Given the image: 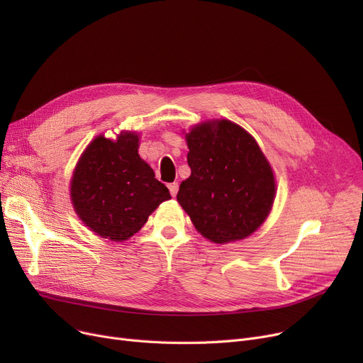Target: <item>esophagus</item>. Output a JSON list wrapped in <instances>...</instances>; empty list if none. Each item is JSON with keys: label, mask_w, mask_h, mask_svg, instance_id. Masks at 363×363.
Returning a JSON list of instances; mask_svg holds the SVG:
<instances>
[{"label": "esophagus", "mask_w": 363, "mask_h": 363, "mask_svg": "<svg viewBox=\"0 0 363 363\" xmlns=\"http://www.w3.org/2000/svg\"><path fill=\"white\" fill-rule=\"evenodd\" d=\"M178 182H172V184H169V191H170V194H172V197H177V194H178Z\"/></svg>", "instance_id": "obj_1"}]
</instances>
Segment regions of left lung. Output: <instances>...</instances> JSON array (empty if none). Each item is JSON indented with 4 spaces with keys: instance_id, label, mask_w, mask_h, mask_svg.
Wrapping results in <instances>:
<instances>
[{
    "instance_id": "8db88e82",
    "label": "left lung",
    "mask_w": 363,
    "mask_h": 363,
    "mask_svg": "<svg viewBox=\"0 0 363 363\" xmlns=\"http://www.w3.org/2000/svg\"><path fill=\"white\" fill-rule=\"evenodd\" d=\"M186 144L191 175L177 199L196 230L218 244L249 237L275 196L272 169L255 138L230 121H215L193 128Z\"/></svg>"
}]
</instances>
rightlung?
Here are the masks:
<instances>
[{
    "label": "right lung",
    "mask_w": 363,
    "mask_h": 363,
    "mask_svg": "<svg viewBox=\"0 0 363 363\" xmlns=\"http://www.w3.org/2000/svg\"><path fill=\"white\" fill-rule=\"evenodd\" d=\"M135 132L116 141L95 138L73 172L70 196L81 220L103 238L125 241L170 199L164 184L138 155Z\"/></svg>",
    "instance_id": "1"
}]
</instances>
